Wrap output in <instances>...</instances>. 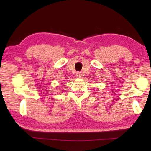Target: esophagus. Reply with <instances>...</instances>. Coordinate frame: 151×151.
I'll return each mask as SVG.
<instances>
[{
    "label": "esophagus",
    "mask_w": 151,
    "mask_h": 151,
    "mask_svg": "<svg viewBox=\"0 0 151 151\" xmlns=\"http://www.w3.org/2000/svg\"><path fill=\"white\" fill-rule=\"evenodd\" d=\"M76 76L78 78H81L82 77V74L81 73H77L76 74Z\"/></svg>",
    "instance_id": "1"
}]
</instances>
